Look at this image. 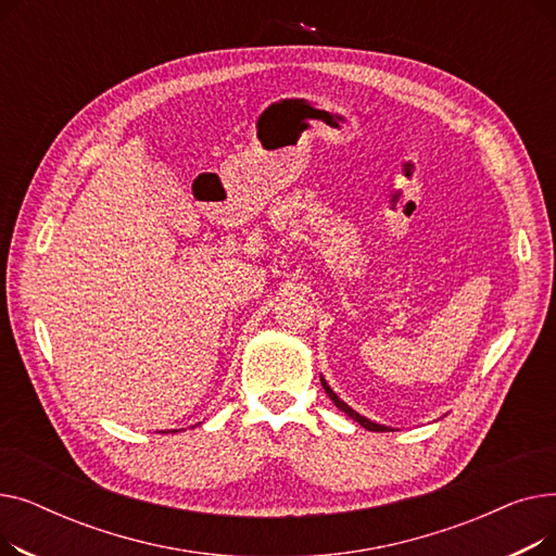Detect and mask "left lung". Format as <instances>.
<instances>
[{
  "label": "left lung",
  "mask_w": 556,
  "mask_h": 556,
  "mask_svg": "<svg viewBox=\"0 0 556 556\" xmlns=\"http://www.w3.org/2000/svg\"><path fill=\"white\" fill-rule=\"evenodd\" d=\"M323 388H325V392L329 394V399L340 407V410L346 415V417H352L354 421H358L363 428H367V430H374V432H386V430H392V428H388V426H381V424H374V421H369V419H365L363 415H358L356 410H352V407H349L344 401H340L338 399V394L327 386V381L323 378Z\"/></svg>",
  "instance_id": "obj_1"
}]
</instances>
